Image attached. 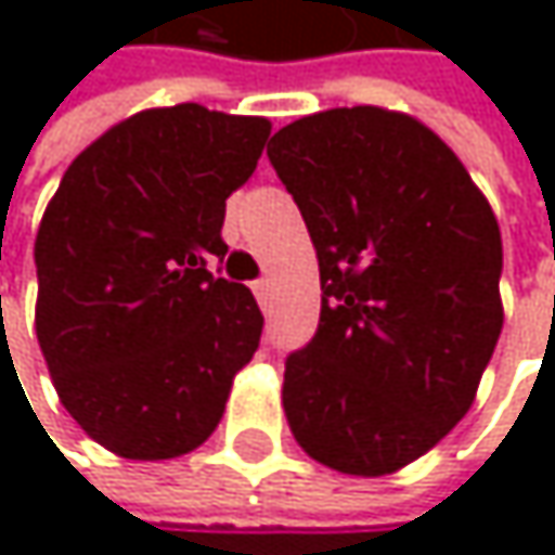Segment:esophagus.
Segmentation results:
<instances>
[{
    "instance_id": "34e87169",
    "label": "esophagus",
    "mask_w": 555,
    "mask_h": 555,
    "mask_svg": "<svg viewBox=\"0 0 555 555\" xmlns=\"http://www.w3.org/2000/svg\"><path fill=\"white\" fill-rule=\"evenodd\" d=\"M254 295H257L260 301H267V295H270V279H257V282H254Z\"/></svg>"
}]
</instances>
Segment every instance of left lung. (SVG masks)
<instances>
[{
  "instance_id": "8db88e82",
  "label": "left lung",
  "mask_w": 555,
  "mask_h": 555,
  "mask_svg": "<svg viewBox=\"0 0 555 555\" xmlns=\"http://www.w3.org/2000/svg\"><path fill=\"white\" fill-rule=\"evenodd\" d=\"M267 157L324 292L311 344L285 360L288 427L337 473H395L463 421L495 353V211L427 125L376 105L298 118Z\"/></svg>"
}]
</instances>
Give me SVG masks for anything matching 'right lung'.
<instances>
[{
    "mask_svg": "<svg viewBox=\"0 0 555 555\" xmlns=\"http://www.w3.org/2000/svg\"><path fill=\"white\" fill-rule=\"evenodd\" d=\"M267 138V118L195 102L138 112L69 164L41 218V353L73 421L125 460L202 447L260 347L250 288L211 267Z\"/></svg>",
    "mask_w": 555,
    "mask_h": 555,
    "instance_id": "obj_1",
    "label": "right lung"
}]
</instances>
